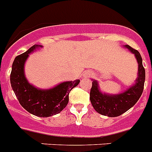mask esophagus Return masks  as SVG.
Masks as SVG:
<instances>
[{"instance_id": "obj_1", "label": "esophagus", "mask_w": 152, "mask_h": 152, "mask_svg": "<svg viewBox=\"0 0 152 152\" xmlns=\"http://www.w3.org/2000/svg\"><path fill=\"white\" fill-rule=\"evenodd\" d=\"M91 75H92V73L91 72V71H87V72L84 73V75H83V77H89L90 76H91Z\"/></svg>"}]
</instances>
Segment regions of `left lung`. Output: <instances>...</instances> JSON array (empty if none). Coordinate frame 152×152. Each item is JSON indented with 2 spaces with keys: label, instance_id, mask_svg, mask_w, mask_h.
<instances>
[{
  "label": "left lung",
  "instance_id": "8db88e82",
  "mask_svg": "<svg viewBox=\"0 0 152 152\" xmlns=\"http://www.w3.org/2000/svg\"><path fill=\"white\" fill-rule=\"evenodd\" d=\"M125 48L133 53L138 64V77L133 86L118 94H107L102 93L99 89L98 81H92L90 91L91 104L98 113L107 117H118L126 112L137 103L144 90L145 80V70L142 64V58L138 50L129 45Z\"/></svg>",
  "mask_w": 152,
  "mask_h": 152
}]
</instances>
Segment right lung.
<instances>
[{
    "mask_svg": "<svg viewBox=\"0 0 152 152\" xmlns=\"http://www.w3.org/2000/svg\"><path fill=\"white\" fill-rule=\"evenodd\" d=\"M41 45H34L26 52L15 58L10 80L12 89L20 105L35 116L47 118L60 113L67 106L69 93L80 80L65 81L50 89H39L31 85L24 75V64L31 53Z\"/></svg>",
    "mask_w": 152,
    "mask_h": 152,
    "instance_id": "1",
    "label": "right lung"
}]
</instances>
